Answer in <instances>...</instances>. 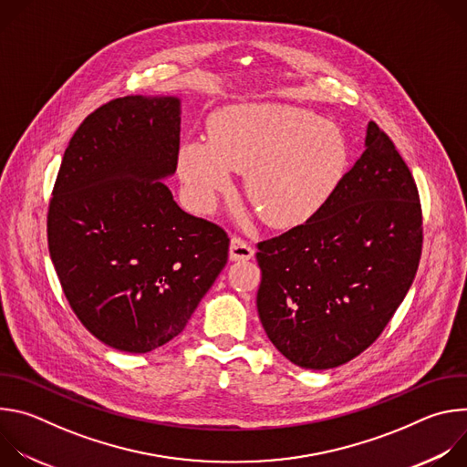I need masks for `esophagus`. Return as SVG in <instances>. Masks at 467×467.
Here are the masks:
<instances>
[{
  "label": "esophagus",
  "instance_id": "obj_1",
  "mask_svg": "<svg viewBox=\"0 0 467 467\" xmlns=\"http://www.w3.org/2000/svg\"><path fill=\"white\" fill-rule=\"evenodd\" d=\"M253 256H254V249L245 240H242L238 236L231 238V245H229V258L231 260L240 262V260H249Z\"/></svg>",
  "mask_w": 467,
  "mask_h": 467
}]
</instances>
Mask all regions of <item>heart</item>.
<instances>
[{
	"mask_svg": "<svg viewBox=\"0 0 467 467\" xmlns=\"http://www.w3.org/2000/svg\"><path fill=\"white\" fill-rule=\"evenodd\" d=\"M213 140L188 139L179 175L199 207H211L244 171L245 193L274 227L314 218L338 190L349 164L342 130L321 116L277 103L236 105L213 121Z\"/></svg>",
	"mask_w": 467,
	"mask_h": 467,
	"instance_id": "heart-1",
	"label": "heart"
}]
</instances>
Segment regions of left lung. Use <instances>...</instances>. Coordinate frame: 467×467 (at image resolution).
Here are the masks:
<instances>
[{"instance_id": "1", "label": "left lung", "mask_w": 467, "mask_h": 467, "mask_svg": "<svg viewBox=\"0 0 467 467\" xmlns=\"http://www.w3.org/2000/svg\"><path fill=\"white\" fill-rule=\"evenodd\" d=\"M423 220L414 177L377 123L366 151L308 222L258 242V317L296 366L330 369L368 349L416 277Z\"/></svg>"}]
</instances>
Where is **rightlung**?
<instances>
[{"instance_id":"1","label":"right lung","mask_w":467,"mask_h":467,"mask_svg":"<svg viewBox=\"0 0 467 467\" xmlns=\"http://www.w3.org/2000/svg\"><path fill=\"white\" fill-rule=\"evenodd\" d=\"M181 99L125 96L85 118L64 151L47 245L79 321L112 349L153 351L186 327L229 256V236L184 213L175 173Z\"/></svg>"}]
</instances>
